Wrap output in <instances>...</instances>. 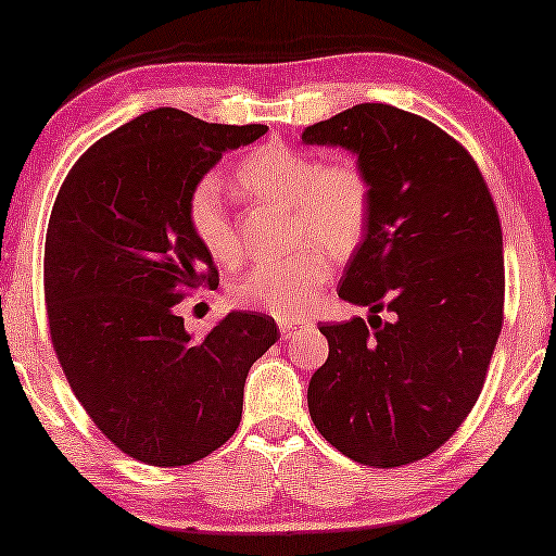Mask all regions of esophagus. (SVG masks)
I'll return each instance as SVG.
<instances>
[{"instance_id":"1","label":"esophagus","mask_w":556,"mask_h":556,"mask_svg":"<svg viewBox=\"0 0 556 556\" xmlns=\"http://www.w3.org/2000/svg\"><path fill=\"white\" fill-rule=\"evenodd\" d=\"M279 332H281V337H285V339H293V337L299 334V325L281 323V325H279Z\"/></svg>"}]
</instances>
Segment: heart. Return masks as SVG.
<instances>
[{"label":"heart","mask_w":556,"mask_h":556,"mask_svg":"<svg viewBox=\"0 0 556 556\" xmlns=\"http://www.w3.org/2000/svg\"><path fill=\"white\" fill-rule=\"evenodd\" d=\"M236 184L255 198L291 205L293 241L315 243L287 257L263 260L233 287L236 303L296 323L315 308L329 279L324 252L344 257L363 241L370 219L368 179L351 162L325 164L313 152L265 146L239 164ZM188 224L215 263H239L241 239L215 176H205L191 191Z\"/></svg>","instance_id":"1"}]
</instances>
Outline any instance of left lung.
Masks as SVG:
<instances>
[{
	"label": "left lung",
	"instance_id": "left-lung-1",
	"mask_svg": "<svg viewBox=\"0 0 556 556\" xmlns=\"http://www.w3.org/2000/svg\"><path fill=\"white\" fill-rule=\"evenodd\" d=\"M301 140L349 150L370 186L368 229L339 285L370 317L320 327L329 356L311 377V418L363 466L413 464L458 430L485 384L504 308L497 207L452 136L392 104H356Z\"/></svg>",
	"mask_w": 556,
	"mask_h": 556
}]
</instances>
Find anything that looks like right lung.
<instances>
[{"mask_svg": "<svg viewBox=\"0 0 556 556\" xmlns=\"http://www.w3.org/2000/svg\"><path fill=\"white\" fill-rule=\"evenodd\" d=\"M265 134L152 110L100 138L54 200L45 303L56 358L102 434L148 466H188L227 442L248 370L279 339L269 315L241 311L195 339L174 308L219 281L188 224L191 191Z\"/></svg>", "mask_w": 556, "mask_h": 556, "instance_id": "right-lung-1", "label": "right lung"}]
</instances>
